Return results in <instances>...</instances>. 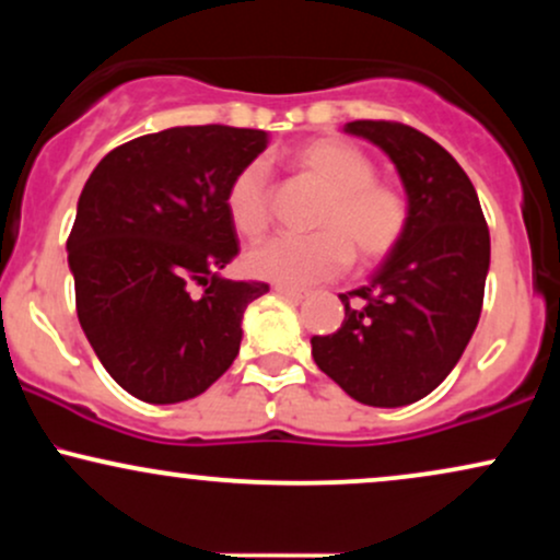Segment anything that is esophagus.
<instances>
[{
    "mask_svg": "<svg viewBox=\"0 0 560 560\" xmlns=\"http://www.w3.org/2000/svg\"><path fill=\"white\" fill-rule=\"evenodd\" d=\"M276 292H279L281 298H287L289 302H302L307 298V292H300V289H292V287H276Z\"/></svg>",
    "mask_w": 560,
    "mask_h": 560,
    "instance_id": "1",
    "label": "esophagus"
}]
</instances>
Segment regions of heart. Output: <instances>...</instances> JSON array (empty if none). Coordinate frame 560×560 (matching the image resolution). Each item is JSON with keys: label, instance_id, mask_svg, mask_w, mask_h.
Wrapping results in <instances>:
<instances>
[{"label": "heart", "instance_id": "obj_1", "mask_svg": "<svg viewBox=\"0 0 560 560\" xmlns=\"http://www.w3.org/2000/svg\"><path fill=\"white\" fill-rule=\"evenodd\" d=\"M294 168L324 189L313 213L316 234L276 236L244 255L249 276L305 289L337 279L355 258L376 266L402 240L408 205L397 189L376 182L374 160L345 139H313L292 155ZM226 213L236 234L258 240L271 223V178L262 160L242 165L226 189Z\"/></svg>", "mask_w": 560, "mask_h": 560}]
</instances>
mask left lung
I'll return each instance as SVG.
<instances>
[{"label": "left lung", "mask_w": 560, "mask_h": 560, "mask_svg": "<svg viewBox=\"0 0 560 560\" xmlns=\"http://www.w3.org/2000/svg\"><path fill=\"white\" fill-rule=\"evenodd\" d=\"M395 163L408 229L363 287L339 294L345 320L313 337V361L352 400L400 408L440 387L479 324L490 231L466 171L427 133L392 120H352Z\"/></svg>", "instance_id": "1"}]
</instances>
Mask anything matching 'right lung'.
Wrapping results in <instances>:
<instances>
[{
	"label": "right lung",
	"instance_id": "add662e5",
	"mask_svg": "<svg viewBox=\"0 0 560 560\" xmlns=\"http://www.w3.org/2000/svg\"><path fill=\"white\" fill-rule=\"evenodd\" d=\"M266 147L258 128H165L115 147L83 186L68 236L75 311L128 395L191 400L234 363L268 284L221 276L240 253L226 189Z\"/></svg>",
	"mask_w": 560,
	"mask_h": 560
}]
</instances>
